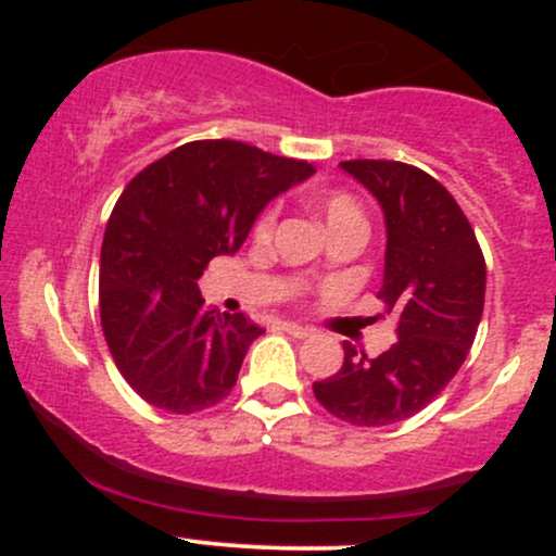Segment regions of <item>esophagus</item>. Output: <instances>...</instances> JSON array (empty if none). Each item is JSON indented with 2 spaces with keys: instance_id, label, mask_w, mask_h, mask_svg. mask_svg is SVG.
<instances>
[{
  "instance_id": "obj_1",
  "label": "esophagus",
  "mask_w": 556,
  "mask_h": 556,
  "mask_svg": "<svg viewBox=\"0 0 556 556\" xmlns=\"http://www.w3.org/2000/svg\"><path fill=\"white\" fill-rule=\"evenodd\" d=\"M279 329H285L287 334H292V337H300V340H305V337L314 334L308 327H300V324H292V321H282L279 324Z\"/></svg>"
}]
</instances>
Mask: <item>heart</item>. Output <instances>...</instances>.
Segmentation results:
<instances>
[{"label": "heart", "mask_w": 556, "mask_h": 556, "mask_svg": "<svg viewBox=\"0 0 556 556\" xmlns=\"http://www.w3.org/2000/svg\"><path fill=\"white\" fill-rule=\"evenodd\" d=\"M311 206H314V212L321 216L329 232L331 229L344 227V225H363V214H361L358 203L344 193H316L314 198H311ZM271 225H274V208H269V212L261 216L256 232L269 235Z\"/></svg>", "instance_id": "heart-1"}]
</instances>
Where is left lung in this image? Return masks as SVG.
Returning a JSON list of instances; mask_svg holds the SVG:
<instances>
[{
    "instance_id": "8db88e82",
    "label": "left lung",
    "mask_w": 556,
    "mask_h": 556,
    "mask_svg": "<svg viewBox=\"0 0 556 556\" xmlns=\"http://www.w3.org/2000/svg\"><path fill=\"white\" fill-rule=\"evenodd\" d=\"M340 167L384 214L379 298L397 318V342L379 358L344 342L342 368L314 394L331 416L379 429L416 416L460 371L481 324L486 264L457 201L424 169L381 159Z\"/></svg>"
}]
</instances>
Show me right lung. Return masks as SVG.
I'll return each mask as SVG.
<instances>
[{
	"label": "right lung",
	"instance_id": "obj_1",
	"mask_svg": "<svg viewBox=\"0 0 556 556\" xmlns=\"http://www.w3.org/2000/svg\"><path fill=\"white\" fill-rule=\"evenodd\" d=\"M314 172L240 140H193L127 182L101 245L99 305L112 358L149 405L185 416L232 392L264 329L203 305L198 279Z\"/></svg>",
	"mask_w": 556,
	"mask_h": 556
}]
</instances>
